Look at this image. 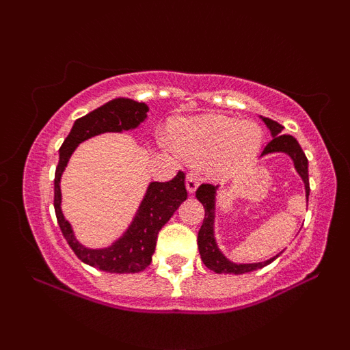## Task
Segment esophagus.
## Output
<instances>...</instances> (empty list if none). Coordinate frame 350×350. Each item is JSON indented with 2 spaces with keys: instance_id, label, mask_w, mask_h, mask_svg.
Masks as SVG:
<instances>
[{
  "instance_id": "1",
  "label": "esophagus",
  "mask_w": 350,
  "mask_h": 350,
  "mask_svg": "<svg viewBox=\"0 0 350 350\" xmlns=\"http://www.w3.org/2000/svg\"><path fill=\"white\" fill-rule=\"evenodd\" d=\"M198 186H199L198 178H196L194 174H191V172H189V174L186 176V189H187L189 194H194L196 189H198Z\"/></svg>"
}]
</instances>
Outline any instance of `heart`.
I'll return each mask as SVG.
<instances>
[{"mask_svg": "<svg viewBox=\"0 0 350 350\" xmlns=\"http://www.w3.org/2000/svg\"><path fill=\"white\" fill-rule=\"evenodd\" d=\"M172 143L161 144L174 156L204 163L214 178H228L242 171L258 156L265 139L263 128L252 120L207 113L183 118L171 126Z\"/></svg>", "mask_w": 350, "mask_h": 350, "instance_id": "b5f03b06", "label": "heart"}]
</instances>
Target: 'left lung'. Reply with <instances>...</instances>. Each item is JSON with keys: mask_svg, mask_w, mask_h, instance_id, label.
Wrapping results in <instances>:
<instances>
[{"mask_svg": "<svg viewBox=\"0 0 350 350\" xmlns=\"http://www.w3.org/2000/svg\"><path fill=\"white\" fill-rule=\"evenodd\" d=\"M263 123L267 124V128L271 133V142L265 146V150L260 154V158L268 154H275V152H283V154L290 156L293 166H295L296 172L299 174L301 180L304 184V191H306V202L309 198V178H308V158L301 150L299 143L296 142V138H293L291 135H283V126L280 123L273 122L270 118H265ZM217 192H219V186H212V184H202L196 191V198L204 208H206V215H204V222L200 226L199 235H198V245H199V253L200 258L208 270L215 273H226V275H242V273H248L253 270H258V268L267 267L273 260H276L281 255L271 256L267 262H258V263H235L232 260H228L224 255L222 250L219 248L215 240V202H217Z\"/></svg>", "mask_w": 350, "mask_h": 350, "instance_id": "8db88e82", "label": "left lung"}]
</instances>
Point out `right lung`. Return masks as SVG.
I'll list each match as a JSON object with an SVG mask.
<instances>
[{
  "mask_svg": "<svg viewBox=\"0 0 350 350\" xmlns=\"http://www.w3.org/2000/svg\"><path fill=\"white\" fill-rule=\"evenodd\" d=\"M150 107L131 98H113L97 110L75 120L69 136L59 150V164L54 179V208L67 243L83 263L107 273H138L150 267L159 230L187 199L184 172L167 183H150L138 211L120 239L103 248H88L80 243L69 220L64 217L60 179L70 156L80 143L103 133H123L136 130L148 118Z\"/></svg>",
  "mask_w": 350,
  "mask_h": 350,
  "instance_id": "1",
  "label": "right lung"
}]
</instances>
